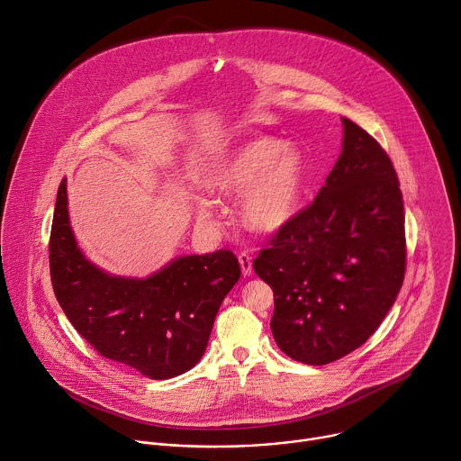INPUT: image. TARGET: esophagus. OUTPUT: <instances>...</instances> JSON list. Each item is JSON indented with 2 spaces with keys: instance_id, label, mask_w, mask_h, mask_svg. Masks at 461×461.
<instances>
[{
  "instance_id": "1",
  "label": "esophagus",
  "mask_w": 461,
  "mask_h": 461,
  "mask_svg": "<svg viewBox=\"0 0 461 461\" xmlns=\"http://www.w3.org/2000/svg\"><path fill=\"white\" fill-rule=\"evenodd\" d=\"M238 260H240V266H241V273H243V276H249V275H253V258H251V255L249 253H240V257H238Z\"/></svg>"
}]
</instances>
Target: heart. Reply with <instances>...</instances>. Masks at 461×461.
<instances>
[{"label":"heart","instance_id":"b5f03b06","mask_svg":"<svg viewBox=\"0 0 461 461\" xmlns=\"http://www.w3.org/2000/svg\"><path fill=\"white\" fill-rule=\"evenodd\" d=\"M210 186L223 195H240V216L260 232L285 229L301 208L304 195V162L294 146L275 138H255L236 148L212 175ZM201 218L210 204H197Z\"/></svg>","mask_w":461,"mask_h":461}]
</instances>
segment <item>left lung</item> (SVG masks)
Instances as JSON below:
<instances>
[{
  "mask_svg": "<svg viewBox=\"0 0 461 461\" xmlns=\"http://www.w3.org/2000/svg\"><path fill=\"white\" fill-rule=\"evenodd\" d=\"M341 123V155L327 185L253 266L273 290L276 345L308 366L364 345L393 306L406 269L395 167L362 127Z\"/></svg>",
  "mask_w": 461,
  "mask_h": 461,
  "instance_id": "1",
  "label": "left lung"
}]
</instances>
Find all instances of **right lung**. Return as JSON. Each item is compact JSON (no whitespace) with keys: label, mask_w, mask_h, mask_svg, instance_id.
Masks as SVG:
<instances>
[{"label":"right lung","mask_w":461,"mask_h":461,"mask_svg":"<svg viewBox=\"0 0 461 461\" xmlns=\"http://www.w3.org/2000/svg\"><path fill=\"white\" fill-rule=\"evenodd\" d=\"M55 297L101 357L153 380L190 371L204 354L218 310L241 271L232 251L176 257L136 278L103 271L79 249L62 179L50 240Z\"/></svg>","instance_id":"right-lung-1"}]
</instances>
